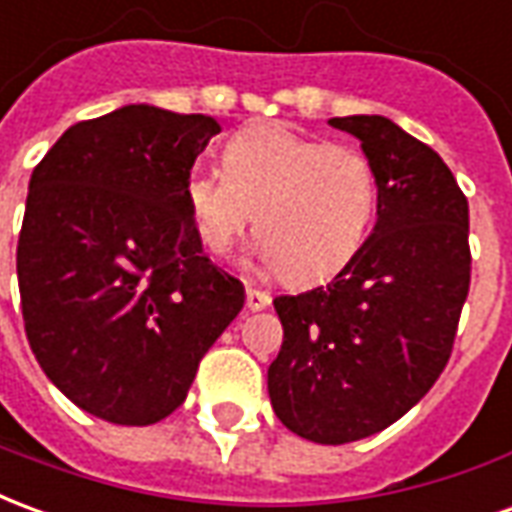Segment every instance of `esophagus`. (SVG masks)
<instances>
[{
  "instance_id": "obj_1",
  "label": "esophagus",
  "mask_w": 512,
  "mask_h": 512,
  "mask_svg": "<svg viewBox=\"0 0 512 512\" xmlns=\"http://www.w3.org/2000/svg\"><path fill=\"white\" fill-rule=\"evenodd\" d=\"M268 304H271V296H268L266 290L246 288V310L260 312V310H266Z\"/></svg>"
}]
</instances>
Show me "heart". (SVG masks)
Masks as SVG:
<instances>
[{"label": "heart", "mask_w": 512, "mask_h": 512, "mask_svg": "<svg viewBox=\"0 0 512 512\" xmlns=\"http://www.w3.org/2000/svg\"><path fill=\"white\" fill-rule=\"evenodd\" d=\"M183 194L211 252H227L257 215V260L293 285H312L343 271L365 246L378 180L359 147L257 123L227 142L224 169L191 167Z\"/></svg>", "instance_id": "1"}]
</instances>
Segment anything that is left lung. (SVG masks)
Returning a JSON list of instances; mask_svg holds the SVG:
<instances>
[{"label":"left lung","mask_w":512,"mask_h":512,"mask_svg":"<svg viewBox=\"0 0 512 512\" xmlns=\"http://www.w3.org/2000/svg\"><path fill=\"white\" fill-rule=\"evenodd\" d=\"M376 169V227L321 288L274 299L285 337L268 367L282 425L315 444L389 428L447 365L469 293V202L436 150L381 115L332 117Z\"/></svg>","instance_id":"8db88e82"}]
</instances>
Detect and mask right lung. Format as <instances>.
I'll list each match as a JSON object with an SVG mask.
<instances>
[{
  "label": "right lung",
  "instance_id": "right-lung-1",
  "mask_svg": "<svg viewBox=\"0 0 512 512\" xmlns=\"http://www.w3.org/2000/svg\"><path fill=\"white\" fill-rule=\"evenodd\" d=\"M219 131L208 115L128 104L68 128L32 172L24 329L51 384L93 417H169L244 307V285L202 255L183 194Z\"/></svg>",
  "mask_w": 512,
  "mask_h": 512
}]
</instances>
